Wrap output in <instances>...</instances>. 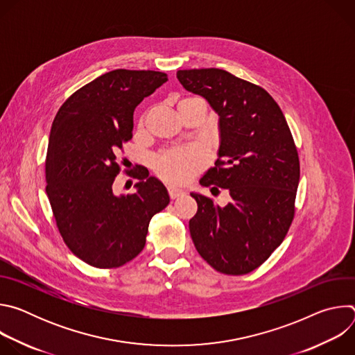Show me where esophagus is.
Returning <instances> with one entry per match:
<instances>
[{
    "mask_svg": "<svg viewBox=\"0 0 355 355\" xmlns=\"http://www.w3.org/2000/svg\"><path fill=\"white\" fill-rule=\"evenodd\" d=\"M185 192L177 187H168V195L171 199H177L180 196H182Z\"/></svg>",
    "mask_w": 355,
    "mask_h": 355,
    "instance_id": "obj_1",
    "label": "esophagus"
}]
</instances>
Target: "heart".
I'll use <instances>...</instances> for the list:
<instances>
[{"label": "heart", "instance_id": "b5f03b06", "mask_svg": "<svg viewBox=\"0 0 355 355\" xmlns=\"http://www.w3.org/2000/svg\"><path fill=\"white\" fill-rule=\"evenodd\" d=\"M202 101L198 96L185 98ZM181 101V103H182ZM204 103V101H202ZM205 104V103H204ZM208 163V151L200 146H182L164 151L155 162V168L157 174L173 184H185L195 174H198Z\"/></svg>", "mask_w": 355, "mask_h": 355}]
</instances>
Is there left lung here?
<instances>
[{"label":"left lung","mask_w":355,"mask_h":355,"mask_svg":"<svg viewBox=\"0 0 355 355\" xmlns=\"http://www.w3.org/2000/svg\"><path fill=\"white\" fill-rule=\"evenodd\" d=\"M177 78L219 115L218 160L199 184L232 198L219 207L191 192L198 204L189 220L192 241L216 271L248 274L271 256L293 220L300 174L293 137L264 88L220 69L178 70Z\"/></svg>","instance_id":"1"}]
</instances>
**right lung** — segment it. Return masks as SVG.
I'll list each match as a JSON object with an SVG mask.
<instances>
[{
	"instance_id": "obj_1",
	"label": "right lung",
	"mask_w": 355,
	"mask_h": 355,
	"mask_svg": "<svg viewBox=\"0 0 355 355\" xmlns=\"http://www.w3.org/2000/svg\"><path fill=\"white\" fill-rule=\"evenodd\" d=\"M167 80L162 71L112 70L77 89L52 123L46 193L64 243L95 268L133 260L146 244L151 218L170 204L163 182L143 168L133 173L135 193L114 192L135 108Z\"/></svg>"
}]
</instances>
